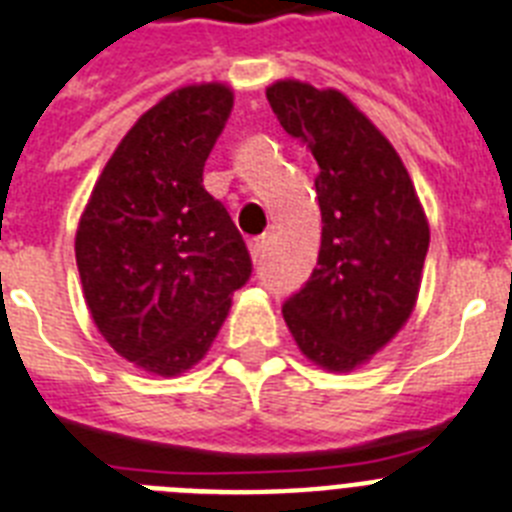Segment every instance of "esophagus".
I'll return each instance as SVG.
<instances>
[{
    "label": "esophagus",
    "instance_id": "esophagus-1",
    "mask_svg": "<svg viewBox=\"0 0 512 512\" xmlns=\"http://www.w3.org/2000/svg\"><path fill=\"white\" fill-rule=\"evenodd\" d=\"M265 244H268V236H255V239H249V252H252V257H260L265 252Z\"/></svg>",
    "mask_w": 512,
    "mask_h": 512
}]
</instances>
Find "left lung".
Listing matches in <instances>:
<instances>
[{"label": "left lung", "instance_id": "obj_1", "mask_svg": "<svg viewBox=\"0 0 512 512\" xmlns=\"http://www.w3.org/2000/svg\"><path fill=\"white\" fill-rule=\"evenodd\" d=\"M268 102L318 165V268L284 302L294 342L328 371H352L410 318L429 223L394 147L342 91L278 81Z\"/></svg>", "mask_w": 512, "mask_h": 512}]
</instances>
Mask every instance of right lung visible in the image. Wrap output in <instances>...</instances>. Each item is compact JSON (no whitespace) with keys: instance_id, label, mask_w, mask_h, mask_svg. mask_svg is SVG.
<instances>
[{"instance_id":"add662e5","label":"right lung","mask_w":512,"mask_h":512,"mask_svg":"<svg viewBox=\"0 0 512 512\" xmlns=\"http://www.w3.org/2000/svg\"><path fill=\"white\" fill-rule=\"evenodd\" d=\"M234 107L220 83L186 86L144 112L91 191L76 263L91 318L110 347L157 376L202 360L252 276L205 160Z\"/></svg>"}]
</instances>
